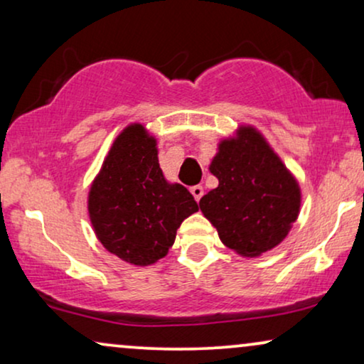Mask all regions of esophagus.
Listing matches in <instances>:
<instances>
[{"label": "esophagus", "instance_id": "1", "mask_svg": "<svg viewBox=\"0 0 364 364\" xmlns=\"http://www.w3.org/2000/svg\"><path fill=\"white\" fill-rule=\"evenodd\" d=\"M191 192H192V196H193V198H196V200L198 202L202 198V196H203V187L202 186H193L192 188H191Z\"/></svg>", "mask_w": 364, "mask_h": 364}]
</instances>
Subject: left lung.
Segmentation results:
<instances>
[{"label":"left lung","instance_id":"left-lung-1","mask_svg":"<svg viewBox=\"0 0 364 364\" xmlns=\"http://www.w3.org/2000/svg\"><path fill=\"white\" fill-rule=\"evenodd\" d=\"M208 171L218 187L198 205L223 245L253 258L283 242L300 213L301 191L260 131L240 126L222 139Z\"/></svg>","mask_w":364,"mask_h":364}]
</instances>
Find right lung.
Listing matches in <instances>:
<instances>
[{
  "instance_id": "right-lung-1",
  "label": "right lung",
  "mask_w": 364,
  "mask_h": 364,
  "mask_svg": "<svg viewBox=\"0 0 364 364\" xmlns=\"http://www.w3.org/2000/svg\"><path fill=\"white\" fill-rule=\"evenodd\" d=\"M157 152V139L142 124H129L114 139L87 196L97 240L136 267L166 257L177 228L198 210L186 187L166 181Z\"/></svg>"
}]
</instances>
